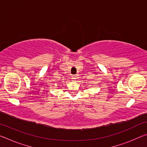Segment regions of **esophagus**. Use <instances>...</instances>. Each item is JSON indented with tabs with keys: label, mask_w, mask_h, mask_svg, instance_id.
<instances>
[{
	"label": "esophagus",
	"mask_w": 147,
	"mask_h": 147,
	"mask_svg": "<svg viewBox=\"0 0 147 147\" xmlns=\"http://www.w3.org/2000/svg\"><path fill=\"white\" fill-rule=\"evenodd\" d=\"M73 78H74V79H76V76H74Z\"/></svg>",
	"instance_id": "1"
}]
</instances>
